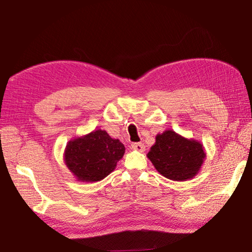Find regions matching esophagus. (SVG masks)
Returning a JSON list of instances; mask_svg holds the SVG:
<instances>
[{
    "label": "esophagus",
    "instance_id": "esophagus-1",
    "mask_svg": "<svg viewBox=\"0 0 252 252\" xmlns=\"http://www.w3.org/2000/svg\"><path fill=\"white\" fill-rule=\"evenodd\" d=\"M131 148L133 149L135 151H139V152H143L146 150V147H144L143 143H140V142H136V143H132L131 144Z\"/></svg>",
    "mask_w": 252,
    "mask_h": 252
}]
</instances>
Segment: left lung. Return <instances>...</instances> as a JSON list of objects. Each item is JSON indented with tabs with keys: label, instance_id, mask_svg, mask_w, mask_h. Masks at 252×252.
<instances>
[{
	"label": "left lung",
	"instance_id": "left-lung-1",
	"mask_svg": "<svg viewBox=\"0 0 252 252\" xmlns=\"http://www.w3.org/2000/svg\"><path fill=\"white\" fill-rule=\"evenodd\" d=\"M147 156L163 177L186 181L199 172L206 151L197 140L186 139L172 130H167L156 136V143Z\"/></svg>",
	"mask_w": 252,
	"mask_h": 252
}]
</instances>
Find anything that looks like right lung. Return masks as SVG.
Returning <instances> with one entry per match:
<instances>
[{"mask_svg": "<svg viewBox=\"0 0 252 252\" xmlns=\"http://www.w3.org/2000/svg\"><path fill=\"white\" fill-rule=\"evenodd\" d=\"M125 151L120 140L112 139L104 130H94L69 141L64 151V162L79 181L95 182L116 169Z\"/></svg>", "mask_w": 252, "mask_h": 252, "instance_id": "obj_1", "label": "right lung"}]
</instances>
